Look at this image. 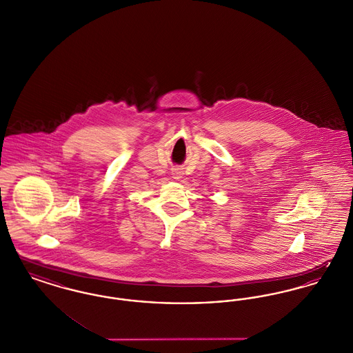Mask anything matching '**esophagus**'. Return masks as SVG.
<instances>
[{
  "mask_svg": "<svg viewBox=\"0 0 353 353\" xmlns=\"http://www.w3.org/2000/svg\"><path fill=\"white\" fill-rule=\"evenodd\" d=\"M179 173H180V172H176V173H174V174H176V176H177V174H179Z\"/></svg>",
  "mask_w": 353,
  "mask_h": 353,
  "instance_id": "34e87169",
  "label": "esophagus"
}]
</instances>
